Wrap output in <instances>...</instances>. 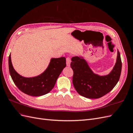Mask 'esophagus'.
Listing matches in <instances>:
<instances>
[{"label": "esophagus", "instance_id": "34e87169", "mask_svg": "<svg viewBox=\"0 0 133 133\" xmlns=\"http://www.w3.org/2000/svg\"><path fill=\"white\" fill-rule=\"evenodd\" d=\"M66 66H70V63H71V60L69 58H67L66 59Z\"/></svg>", "mask_w": 133, "mask_h": 133}]
</instances>
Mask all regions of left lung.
Wrapping results in <instances>:
<instances>
[{
  "mask_svg": "<svg viewBox=\"0 0 133 133\" xmlns=\"http://www.w3.org/2000/svg\"><path fill=\"white\" fill-rule=\"evenodd\" d=\"M74 71L73 83L75 90L84 97L98 99L110 92L118 83L122 71V60L117 49L116 63L108 74L100 75L91 70L83 56L71 58Z\"/></svg>",
  "mask_w": 133,
  "mask_h": 133,
  "instance_id": "left-lung-1",
  "label": "left lung"
}]
</instances>
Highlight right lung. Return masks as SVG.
I'll return each mask as SVG.
<instances>
[{
	"label": "right lung",
	"mask_w": 133,
	"mask_h": 133,
	"mask_svg": "<svg viewBox=\"0 0 133 133\" xmlns=\"http://www.w3.org/2000/svg\"><path fill=\"white\" fill-rule=\"evenodd\" d=\"M9 70L11 77L19 90L27 95L39 96L50 92L66 66L65 57L51 58L46 69L42 73L33 77H24L18 74L13 66L11 54L9 57Z\"/></svg>",
	"instance_id": "obj_1"
}]
</instances>
